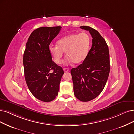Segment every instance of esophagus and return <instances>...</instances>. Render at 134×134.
Returning a JSON list of instances; mask_svg holds the SVG:
<instances>
[{"label":"esophagus","mask_w":134,"mask_h":134,"mask_svg":"<svg viewBox=\"0 0 134 134\" xmlns=\"http://www.w3.org/2000/svg\"><path fill=\"white\" fill-rule=\"evenodd\" d=\"M63 71H64V72H67L70 71V70H69L68 68H63Z\"/></svg>","instance_id":"obj_1"}]
</instances>
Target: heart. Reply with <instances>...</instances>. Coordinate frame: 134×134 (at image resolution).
I'll use <instances>...</instances> for the list:
<instances>
[{
  "label": "heart",
  "instance_id": "1",
  "mask_svg": "<svg viewBox=\"0 0 134 134\" xmlns=\"http://www.w3.org/2000/svg\"><path fill=\"white\" fill-rule=\"evenodd\" d=\"M91 38L88 33L81 32L69 34L57 41L56 46H50L49 51L53 61L59 64L65 52L64 62L68 64L82 63L87 57L90 50Z\"/></svg>",
  "mask_w": 134,
  "mask_h": 134
}]
</instances>
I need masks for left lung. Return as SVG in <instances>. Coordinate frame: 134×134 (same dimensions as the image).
<instances>
[{"label": "left lung", "mask_w": 134, "mask_h": 134, "mask_svg": "<svg viewBox=\"0 0 134 134\" xmlns=\"http://www.w3.org/2000/svg\"><path fill=\"white\" fill-rule=\"evenodd\" d=\"M80 28L89 31L92 46L83 63L73 68L71 73L74 94L82 102H88L100 94L110 72L109 52L106 41L96 30L88 26Z\"/></svg>", "instance_id": "obj_1"}]
</instances>
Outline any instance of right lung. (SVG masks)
Returning a JSON list of instances; mask_svg holds the SVG:
<instances>
[{"mask_svg":"<svg viewBox=\"0 0 134 134\" xmlns=\"http://www.w3.org/2000/svg\"><path fill=\"white\" fill-rule=\"evenodd\" d=\"M61 26L41 27L31 34L23 56L25 78L29 90L38 100L49 102L58 95L64 71L52 60L49 44Z\"/></svg>","mask_w":134,"mask_h":134,"instance_id":"add662e5","label":"right lung"}]
</instances>
